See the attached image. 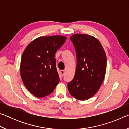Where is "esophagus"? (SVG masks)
<instances>
[{
  "label": "esophagus",
  "mask_w": 129,
  "mask_h": 129,
  "mask_svg": "<svg viewBox=\"0 0 129 129\" xmlns=\"http://www.w3.org/2000/svg\"><path fill=\"white\" fill-rule=\"evenodd\" d=\"M60 73H61V76H63L64 75V74H65V71H60Z\"/></svg>",
  "instance_id": "34e87169"
}]
</instances>
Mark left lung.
Returning a JSON list of instances; mask_svg holds the SVG:
<instances>
[{
  "mask_svg": "<svg viewBox=\"0 0 129 129\" xmlns=\"http://www.w3.org/2000/svg\"><path fill=\"white\" fill-rule=\"evenodd\" d=\"M70 39L77 56V67L73 80L68 84L71 94L85 101L95 94L104 81L106 56L101 43L87 34H75Z\"/></svg>",
  "mask_w": 129,
  "mask_h": 129,
  "instance_id": "8db88e82",
  "label": "left lung"
}]
</instances>
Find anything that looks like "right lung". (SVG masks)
I'll use <instances>...</instances> for the list:
<instances>
[{"mask_svg": "<svg viewBox=\"0 0 129 129\" xmlns=\"http://www.w3.org/2000/svg\"><path fill=\"white\" fill-rule=\"evenodd\" d=\"M67 38L62 35L41 36L32 41L24 51L20 62V76L30 93L45 97L60 81L54 55Z\"/></svg>", "mask_w": 129, "mask_h": 129, "instance_id": "add662e5", "label": "right lung"}]
</instances>
